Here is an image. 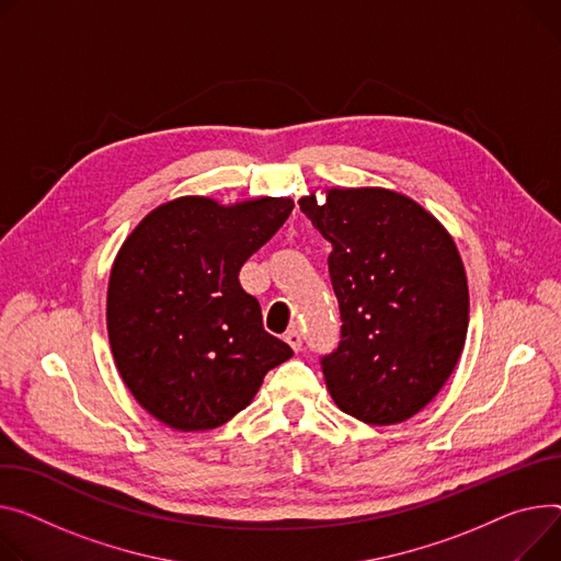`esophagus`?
I'll return each instance as SVG.
<instances>
[{
  "label": "esophagus",
  "mask_w": 561,
  "mask_h": 561,
  "mask_svg": "<svg viewBox=\"0 0 561 561\" xmlns=\"http://www.w3.org/2000/svg\"><path fill=\"white\" fill-rule=\"evenodd\" d=\"M286 343L290 345L293 352H300L302 350V333H300V329H290L286 333Z\"/></svg>",
  "instance_id": "34e87169"
}]
</instances>
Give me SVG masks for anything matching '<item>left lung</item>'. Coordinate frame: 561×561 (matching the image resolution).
<instances>
[{"instance_id": "obj_1", "label": "left lung", "mask_w": 561, "mask_h": 561, "mask_svg": "<svg viewBox=\"0 0 561 561\" xmlns=\"http://www.w3.org/2000/svg\"><path fill=\"white\" fill-rule=\"evenodd\" d=\"M297 201L331 243L341 345L322 358L343 413L371 426L417 415L454 375L469 286L454 237L417 201L383 186H327Z\"/></svg>"}]
</instances>
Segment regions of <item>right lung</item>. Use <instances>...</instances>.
Segmentation results:
<instances>
[{
  "label": "right lung",
  "mask_w": 561,
  "mask_h": 561,
  "mask_svg": "<svg viewBox=\"0 0 561 561\" xmlns=\"http://www.w3.org/2000/svg\"><path fill=\"white\" fill-rule=\"evenodd\" d=\"M293 207L290 196L230 205L180 196L148 211L112 261V358L135 401L169 428L198 433L230 422L266 371L293 356L239 284L245 259Z\"/></svg>",
  "instance_id": "1"
}]
</instances>
